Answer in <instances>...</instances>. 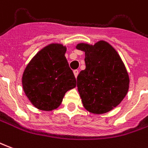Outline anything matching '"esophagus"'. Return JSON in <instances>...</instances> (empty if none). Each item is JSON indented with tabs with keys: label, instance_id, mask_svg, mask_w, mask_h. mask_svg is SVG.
Here are the masks:
<instances>
[{
	"label": "esophagus",
	"instance_id": "esophagus-1",
	"mask_svg": "<svg viewBox=\"0 0 148 148\" xmlns=\"http://www.w3.org/2000/svg\"><path fill=\"white\" fill-rule=\"evenodd\" d=\"M74 76H75V77H77V75H78V71H77V70H74Z\"/></svg>",
	"mask_w": 148,
	"mask_h": 148
}]
</instances>
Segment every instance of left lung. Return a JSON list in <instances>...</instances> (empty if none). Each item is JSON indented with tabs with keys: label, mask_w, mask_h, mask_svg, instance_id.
<instances>
[{
	"label": "left lung",
	"mask_w": 148,
	"mask_h": 148,
	"mask_svg": "<svg viewBox=\"0 0 148 148\" xmlns=\"http://www.w3.org/2000/svg\"><path fill=\"white\" fill-rule=\"evenodd\" d=\"M86 69L77 75V90L83 106L90 112L103 114L118 106L129 88V77L120 57L104 41L95 45L81 43Z\"/></svg>",
	"instance_id": "8db88e82"
}]
</instances>
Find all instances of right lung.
Returning a JSON list of instances; mask_svg holds the SVG:
<instances>
[{"label": "right lung", "instance_id": "obj_1", "mask_svg": "<svg viewBox=\"0 0 148 148\" xmlns=\"http://www.w3.org/2000/svg\"><path fill=\"white\" fill-rule=\"evenodd\" d=\"M66 48L51 44L31 60L22 77L24 91L32 104L42 110L56 109L65 94L76 86V78L65 53Z\"/></svg>", "mask_w": 148, "mask_h": 148}]
</instances>
